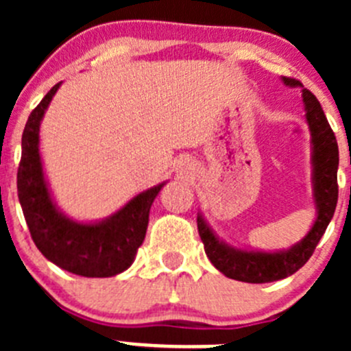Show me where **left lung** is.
I'll list each match as a JSON object with an SVG mask.
<instances>
[{
    "mask_svg": "<svg viewBox=\"0 0 351 351\" xmlns=\"http://www.w3.org/2000/svg\"><path fill=\"white\" fill-rule=\"evenodd\" d=\"M287 86H302L293 77H282ZM306 119L313 137V186L317 217L306 238L287 251L265 253V251H246L232 247L219 241L202 215L197 217L198 234L204 243L210 263L226 277L247 284H267L282 280L295 274L313 256L317 243L323 238L329 221L335 214L338 202V143L335 132L329 127L317 98L307 88H302Z\"/></svg>",
    "mask_w": 351,
    "mask_h": 351,
    "instance_id": "1",
    "label": "left lung"
}]
</instances>
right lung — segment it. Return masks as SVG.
Returning <instances> with one entry per match:
<instances>
[{
    "instance_id": "add662e5",
    "label": "right lung",
    "mask_w": 351,
    "mask_h": 351,
    "mask_svg": "<svg viewBox=\"0 0 351 351\" xmlns=\"http://www.w3.org/2000/svg\"><path fill=\"white\" fill-rule=\"evenodd\" d=\"M59 86L61 83L52 86L25 123L16 175L19 200L32 239L49 261L81 277H113L132 265L146 238L149 208L165 183L139 193L95 224L74 222L59 212L49 193L38 153L40 120Z\"/></svg>"
}]
</instances>
